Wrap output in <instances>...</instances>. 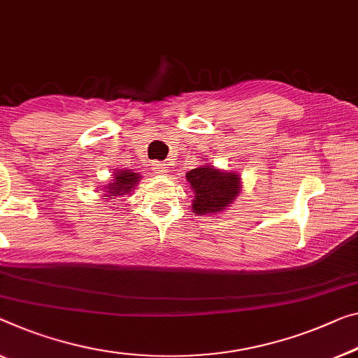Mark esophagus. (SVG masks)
<instances>
[{
    "mask_svg": "<svg viewBox=\"0 0 358 358\" xmlns=\"http://www.w3.org/2000/svg\"><path fill=\"white\" fill-rule=\"evenodd\" d=\"M152 172L156 175H167V167L161 162H156L152 167Z\"/></svg>",
    "mask_w": 358,
    "mask_h": 358,
    "instance_id": "obj_1",
    "label": "esophagus"
}]
</instances>
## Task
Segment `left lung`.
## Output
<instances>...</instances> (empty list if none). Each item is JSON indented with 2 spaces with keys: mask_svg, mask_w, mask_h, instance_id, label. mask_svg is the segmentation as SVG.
<instances>
[{
  "mask_svg": "<svg viewBox=\"0 0 358 358\" xmlns=\"http://www.w3.org/2000/svg\"><path fill=\"white\" fill-rule=\"evenodd\" d=\"M186 181L193 189V213L197 217L222 212L241 191V177L206 164L189 170Z\"/></svg>",
  "mask_w": 358,
  "mask_h": 358,
  "instance_id": "obj_1",
  "label": "left lung"
}]
</instances>
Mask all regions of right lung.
Returning a JSON list of instances; mask_svg holds the SVG:
<instances>
[{
  "label": "right lung",
  "instance_id": "right-lung-1",
  "mask_svg": "<svg viewBox=\"0 0 358 358\" xmlns=\"http://www.w3.org/2000/svg\"><path fill=\"white\" fill-rule=\"evenodd\" d=\"M114 180L106 186L104 191V197L103 199H112V197H119V196H125L130 194L133 188L138 185V181L141 180V177L138 173L133 172L130 169H124V170H117L114 173Z\"/></svg>",
  "mask_w": 358,
  "mask_h": 358
}]
</instances>
